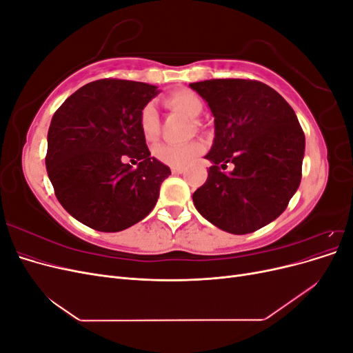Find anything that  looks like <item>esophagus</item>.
Instances as JSON below:
<instances>
[{
    "label": "esophagus",
    "instance_id": "obj_1",
    "mask_svg": "<svg viewBox=\"0 0 353 353\" xmlns=\"http://www.w3.org/2000/svg\"><path fill=\"white\" fill-rule=\"evenodd\" d=\"M170 170H172L174 175H178V174L184 172V168L183 166H172V168H170Z\"/></svg>",
    "mask_w": 353,
    "mask_h": 353
}]
</instances>
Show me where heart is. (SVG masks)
Wrapping results in <instances>:
<instances>
[{"label": "heart", "instance_id": "heart-1", "mask_svg": "<svg viewBox=\"0 0 353 353\" xmlns=\"http://www.w3.org/2000/svg\"><path fill=\"white\" fill-rule=\"evenodd\" d=\"M163 101L169 109L184 113L190 117L199 116L203 109L201 99L194 91H191L188 88H176L166 92ZM138 125H140V130L145 141L153 143L157 140L159 131H160V119H159V113L152 103L145 104L140 110ZM200 152H201V144L199 143H188L184 145L162 144L154 148V156L165 165L184 166L190 162L191 159H194Z\"/></svg>", "mask_w": 353, "mask_h": 353}]
</instances>
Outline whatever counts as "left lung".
Masks as SVG:
<instances>
[{"instance_id":"obj_1","label":"left lung","mask_w":353,"mask_h":353,"mask_svg":"<svg viewBox=\"0 0 353 353\" xmlns=\"http://www.w3.org/2000/svg\"><path fill=\"white\" fill-rule=\"evenodd\" d=\"M215 116L208 179L193 194L196 209L231 234L254 232L279 218L302 179L305 134L294 110L253 79L190 83ZM234 165L233 172L220 166Z\"/></svg>"}]
</instances>
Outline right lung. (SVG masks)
<instances>
[{"mask_svg":"<svg viewBox=\"0 0 353 353\" xmlns=\"http://www.w3.org/2000/svg\"><path fill=\"white\" fill-rule=\"evenodd\" d=\"M157 92L144 82L99 79L74 91L52 116L48 178L60 205L83 225L122 231L156 206L170 169L150 156L138 117Z\"/></svg>","mask_w":353,"mask_h":353,"instance_id":"obj_1","label":"right lung"}]
</instances>
